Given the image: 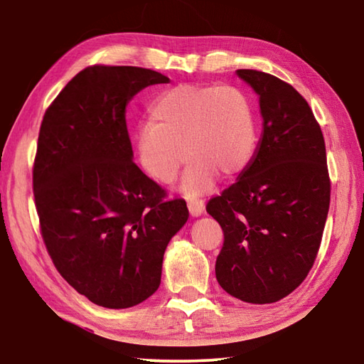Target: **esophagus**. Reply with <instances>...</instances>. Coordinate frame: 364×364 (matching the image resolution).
<instances>
[{
  "mask_svg": "<svg viewBox=\"0 0 364 364\" xmlns=\"http://www.w3.org/2000/svg\"><path fill=\"white\" fill-rule=\"evenodd\" d=\"M188 208H189V213L193 215V217H199V215L204 212L205 204L202 199H189L188 200Z\"/></svg>",
  "mask_w": 364,
  "mask_h": 364,
  "instance_id": "obj_1",
  "label": "esophagus"
}]
</instances>
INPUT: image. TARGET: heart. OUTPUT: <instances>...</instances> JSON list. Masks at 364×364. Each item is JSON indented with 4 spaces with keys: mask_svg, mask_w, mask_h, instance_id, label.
Returning a JSON list of instances; mask_svg holds the SVG:
<instances>
[{
    "mask_svg": "<svg viewBox=\"0 0 364 364\" xmlns=\"http://www.w3.org/2000/svg\"><path fill=\"white\" fill-rule=\"evenodd\" d=\"M149 120L136 132L141 167L154 180L170 183L188 152L183 189L189 194L210 189L217 173L237 176L254 159V106L236 86H173L151 104Z\"/></svg>",
    "mask_w": 364,
    "mask_h": 364,
    "instance_id": "1",
    "label": "heart"
}]
</instances>
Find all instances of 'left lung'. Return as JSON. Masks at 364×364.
<instances>
[{
    "label": "left lung",
    "mask_w": 364,
    "mask_h": 364,
    "mask_svg": "<svg viewBox=\"0 0 364 364\" xmlns=\"http://www.w3.org/2000/svg\"><path fill=\"white\" fill-rule=\"evenodd\" d=\"M237 75L260 96L263 134L239 180L207 202L223 230L218 284L249 304H273L295 291L316 260L329 212L326 146L311 107L269 73Z\"/></svg>",
    "instance_id": "8db88e82"
}]
</instances>
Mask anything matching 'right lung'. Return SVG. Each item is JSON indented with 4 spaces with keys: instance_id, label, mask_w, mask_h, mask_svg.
Instances as JSON below:
<instances>
[{
    "instance_id": "obj_1",
    "label": "right lung",
    "mask_w": 364,
    "mask_h": 364,
    "mask_svg": "<svg viewBox=\"0 0 364 364\" xmlns=\"http://www.w3.org/2000/svg\"><path fill=\"white\" fill-rule=\"evenodd\" d=\"M162 73L90 65L43 115L33 197L43 242L59 274L93 304L130 308L157 291L170 239L189 217L186 200L133 162L127 104Z\"/></svg>"
}]
</instances>
